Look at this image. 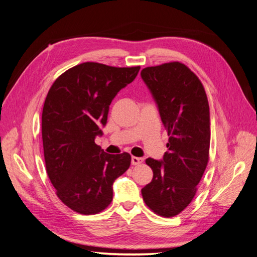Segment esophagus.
<instances>
[{
	"label": "esophagus",
	"instance_id": "obj_1",
	"mask_svg": "<svg viewBox=\"0 0 257 257\" xmlns=\"http://www.w3.org/2000/svg\"><path fill=\"white\" fill-rule=\"evenodd\" d=\"M143 162L142 158H139V157H132L131 158V164L132 165H140Z\"/></svg>",
	"mask_w": 257,
	"mask_h": 257
}]
</instances>
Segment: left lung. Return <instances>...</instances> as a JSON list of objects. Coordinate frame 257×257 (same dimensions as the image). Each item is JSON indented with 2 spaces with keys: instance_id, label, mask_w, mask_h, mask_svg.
I'll list each match as a JSON object with an SVG mask.
<instances>
[{
  "instance_id": "1",
  "label": "left lung",
  "mask_w": 257,
  "mask_h": 257,
  "mask_svg": "<svg viewBox=\"0 0 257 257\" xmlns=\"http://www.w3.org/2000/svg\"><path fill=\"white\" fill-rule=\"evenodd\" d=\"M168 131L161 161L146 159L152 181L142 189L145 204L159 216H177L191 203L209 160V104L202 82L179 62L141 71Z\"/></svg>"
}]
</instances>
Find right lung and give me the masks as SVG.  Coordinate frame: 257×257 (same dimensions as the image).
Listing matches in <instances>:
<instances>
[{
    "mask_svg": "<svg viewBox=\"0 0 257 257\" xmlns=\"http://www.w3.org/2000/svg\"><path fill=\"white\" fill-rule=\"evenodd\" d=\"M139 70L86 62L66 70L49 89L41 116L46 170L56 195L73 211L104 210L114 180L130 167L128 153L106 154L95 139L102 136L114 97Z\"/></svg>",
    "mask_w": 257,
    "mask_h": 257,
    "instance_id": "add662e5",
    "label": "right lung"
}]
</instances>
